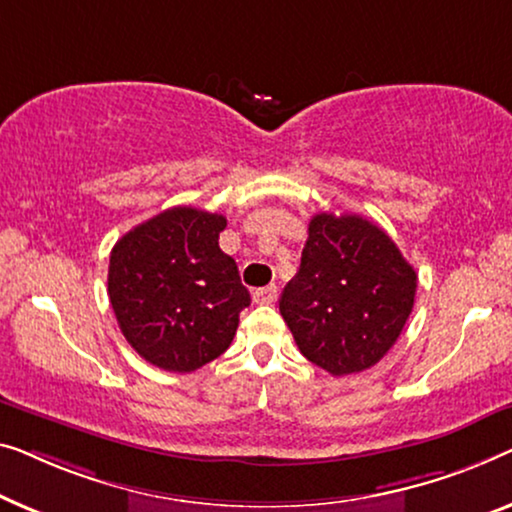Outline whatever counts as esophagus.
<instances>
[{
	"mask_svg": "<svg viewBox=\"0 0 512 512\" xmlns=\"http://www.w3.org/2000/svg\"><path fill=\"white\" fill-rule=\"evenodd\" d=\"M276 299H278V287L276 285L259 287V290L253 292V301L259 306H271Z\"/></svg>",
	"mask_w": 512,
	"mask_h": 512,
	"instance_id": "34e87169",
	"label": "esophagus"
}]
</instances>
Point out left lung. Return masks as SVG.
Returning a JSON list of instances; mask_svg holds the SVG:
<instances>
[{
  "label": "left lung",
  "mask_w": 512,
  "mask_h": 512,
  "mask_svg": "<svg viewBox=\"0 0 512 512\" xmlns=\"http://www.w3.org/2000/svg\"><path fill=\"white\" fill-rule=\"evenodd\" d=\"M417 273L362 215L318 213L280 315L301 355L331 376L371 369L397 343L415 304Z\"/></svg>",
  "instance_id": "obj_1"
}]
</instances>
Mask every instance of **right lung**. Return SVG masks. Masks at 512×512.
I'll return each instance as SVG.
<instances>
[{
  "mask_svg": "<svg viewBox=\"0 0 512 512\" xmlns=\"http://www.w3.org/2000/svg\"><path fill=\"white\" fill-rule=\"evenodd\" d=\"M225 215L174 206L111 250L109 299L122 336L157 369L190 373L229 348L250 306L236 262L220 250Z\"/></svg>",
  "mask_w": 512,
  "mask_h": 512,
  "instance_id": "right-lung-1",
  "label": "right lung"
}]
</instances>
